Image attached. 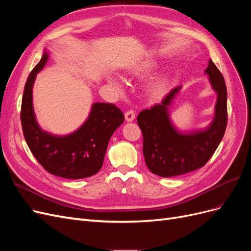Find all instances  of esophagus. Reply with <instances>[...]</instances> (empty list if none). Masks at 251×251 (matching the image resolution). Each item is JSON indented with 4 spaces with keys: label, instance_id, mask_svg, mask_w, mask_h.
<instances>
[{
    "label": "esophagus",
    "instance_id": "1",
    "mask_svg": "<svg viewBox=\"0 0 251 251\" xmlns=\"http://www.w3.org/2000/svg\"><path fill=\"white\" fill-rule=\"evenodd\" d=\"M125 116H126V121H133L135 119V112H134V110H132V109L127 110L126 112V114H125Z\"/></svg>",
    "mask_w": 251,
    "mask_h": 251
}]
</instances>
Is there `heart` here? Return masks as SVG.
<instances>
[{
  "label": "heart",
  "instance_id": "heart-1",
  "mask_svg": "<svg viewBox=\"0 0 251 251\" xmlns=\"http://www.w3.org/2000/svg\"><path fill=\"white\" fill-rule=\"evenodd\" d=\"M147 69V66H140L138 68V71H144ZM161 91V85L160 83H155V85H153V87H151V92H153L154 94H158L159 92Z\"/></svg>",
  "mask_w": 251,
  "mask_h": 251
}]
</instances>
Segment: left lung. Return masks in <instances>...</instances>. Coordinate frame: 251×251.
<instances>
[{"label":"left lung","mask_w":251,"mask_h":251,"mask_svg":"<svg viewBox=\"0 0 251 251\" xmlns=\"http://www.w3.org/2000/svg\"><path fill=\"white\" fill-rule=\"evenodd\" d=\"M212 88L218 93L216 117L203 132L182 135L169 119L168 107L179 88L161 103L141 111L137 123L143 136V156L149 170L160 177H174L198 170L207 163L221 142L227 126V90L222 73L211 59L207 69Z\"/></svg>","instance_id":"8db88e82"}]
</instances>
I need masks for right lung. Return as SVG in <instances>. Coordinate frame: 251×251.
Instances as JSON below:
<instances>
[{"label":"right lung","mask_w":251,"mask_h":251,"mask_svg":"<svg viewBox=\"0 0 251 251\" xmlns=\"http://www.w3.org/2000/svg\"><path fill=\"white\" fill-rule=\"evenodd\" d=\"M47 59L45 52L25 83L21 108L23 134L31 153L48 173L66 179L91 177L101 169L109 140L125 121V115L114 103L96 102L85 125L75 133L56 137L43 132L34 118L32 86Z\"/></svg>","instance_id":"obj_1"}]
</instances>
